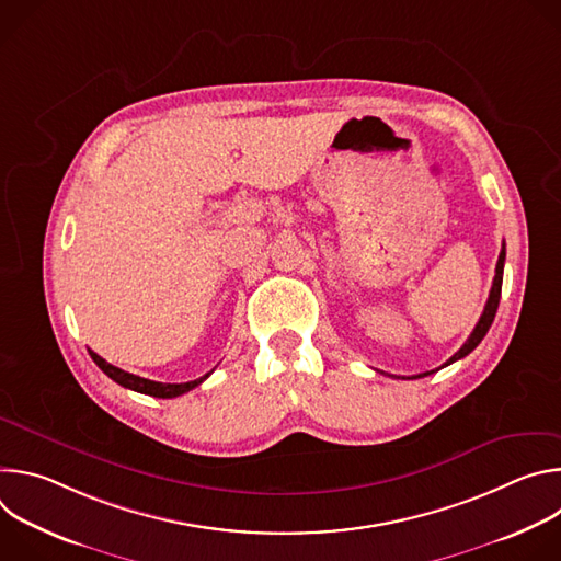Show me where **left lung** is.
<instances>
[{
	"mask_svg": "<svg viewBox=\"0 0 561 561\" xmlns=\"http://www.w3.org/2000/svg\"><path fill=\"white\" fill-rule=\"evenodd\" d=\"M504 260H506V247H502V253H500V260H497V266H495V279H493V288H491V295H489V301H486V306H484V312H482V317H479V322H477V327L472 329V333H470V337L463 342V346L444 364V366H448V364H453V362H457V359H461V357H466L470 351H474L477 348V344L482 342L484 337H486V333H489V329H491V324H493V319H495V312H497V306H500V297H502V279H504ZM442 366V368H444ZM431 373H435V370H431ZM431 373H422V375H415V377H426V375H431ZM415 377H411V379H415Z\"/></svg>",
	"mask_w": 561,
	"mask_h": 561,
	"instance_id": "8db88e82",
	"label": "left lung"
}]
</instances>
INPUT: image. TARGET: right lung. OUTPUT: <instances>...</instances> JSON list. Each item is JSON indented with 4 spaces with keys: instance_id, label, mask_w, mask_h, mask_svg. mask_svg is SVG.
I'll use <instances>...</instances> for the list:
<instances>
[{
    "instance_id": "add662e5",
    "label": "right lung",
    "mask_w": 561,
    "mask_h": 561,
    "mask_svg": "<svg viewBox=\"0 0 561 561\" xmlns=\"http://www.w3.org/2000/svg\"><path fill=\"white\" fill-rule=\"evenodd\" d=\"M91 353V357H93V362L113 379V381H117L119 386H124V388H130V390H135V392H141V394H150V397H162V399H171V397H180V394H184V392H188V390H193L195 386H199L210 373H206L204 377H199V379H193V381H186V383H162V381H152V379H144V377H139V375H133V373H126V370H122V368H117V366H113V364H108L106 359H102L98 353H93V351H89Z\"/></svg>"
}]
</instances>
